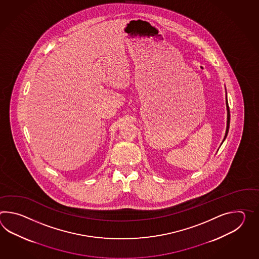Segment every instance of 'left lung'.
<instances>
[{
  "label": "left lung",
  "instance_id": "8db88e82",
  "mask_svg": "<svg viewBox=\"0 0 259 259\" xmlns=\"http://www.w3.org/2000/svg\"><path fill=\"white\" fill-rule=\"evenodd\" d=\"M227 109H228V121H227V130H226V135H225L224 140L226 139V138H227V135H228V133H229V128H230V107H229V104H228V99H227Z\"/></svg>",
  "mask_w": 259,
  "mask_h": 259
}]
</instances>
